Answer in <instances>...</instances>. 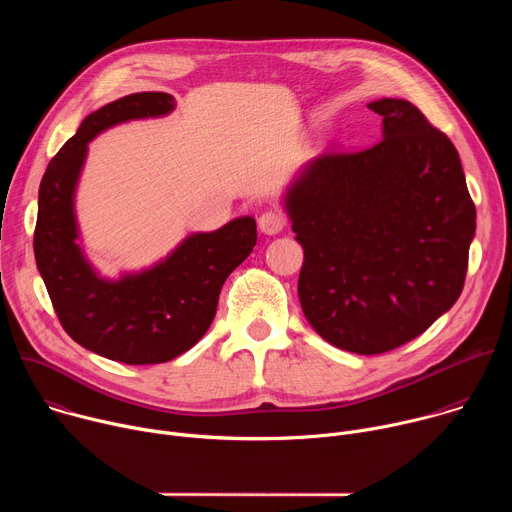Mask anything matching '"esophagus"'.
<instances>
[{
  "label": "esophagus",
  "instance_id": "34e87169",
  "mask_svg": "<svg viewBox=\"0 0 512 512\" xmlns=\"http://www.w3.org/2000/svg\"><path fill=\"white\" fill-rule=\"evenodd\" d=\"M285 227V216L279 210H267L259 216V229L263 235H279Z\"/></svg>",
  "mask_w": 512,
  "mask_h": 512
}]
</instances>
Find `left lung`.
<instances>
[{
  "instance_id": "8db88e82",
  "label": "left lung",
  "mask_w": 512,
  "mask_h": 512,
  "mask_svg": "<svg viewBox=\"0 0 512 512\" xmlns=\"http://www.w3.org/2000/svg\"><path fill=\"white\" fill-rule=\"evenodd\" d=\"M383 139L304 164L281 204L304 247L310 326L354 354L423 334L462 294L476 208L454 143L405 99L367 105Z\"/></svg>"
}]
</instances>
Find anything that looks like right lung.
<instances>
[{"label": "right lung", "instance_id": "obj_1", "mask_svg": "<svg viewBox=\"0 0 512 512\" xmlns=\"http://www.w3.org/2000/svg\"><path fill=\"white\" fill-rule=\"evenodd\" d=\"M176 109L168 93H133L87 115L48 164L38 192L34 255L56 316L87 350L125 364H160L190 350L210 328L221 287L253 251V216L210 233H190L139 271L105 277L89 261L77 221V188L89 141Z\"/></svg>", "mask_w": 512, "mask_h": 512}]
</instances>
